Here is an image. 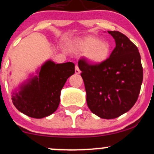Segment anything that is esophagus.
Instances as JSON below:
<instances>
[{"label":"esophagus","instance_id":"1","mask_svg":"<svg viewBox=\"0 0 154 154\" xmlns=\"http://www.w3.org/2000/svg\"><path fill=\"white\" fill-rule=\"evenodd\" d=\"M75 74H80V72H81V71H80V69H79V66H75Z\"/></svg>","mask_w":154,"mask_h":154}]
</instances>
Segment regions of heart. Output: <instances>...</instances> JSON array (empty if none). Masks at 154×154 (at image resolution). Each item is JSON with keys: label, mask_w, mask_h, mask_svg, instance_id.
Here are the masks:
<instances>
[{"label": "heart", "mask_w": 154, "mask_h": 154, "mask_svg": "<svg viewBox=\"0 0 154 154\" xmlns=\"http://www.w3.org/2000/svg\"><path fill=\"white\" fill-rule=\"evenodd\" d=\"M72 47L79 52L83 53L87 61L93 65L105 63L111 55L110 44L100 40L98 37L88 35L74 39Z\"/></svg>", "instance_id": "b5f03b06"}]
</instances>
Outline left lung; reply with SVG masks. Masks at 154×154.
Here are the masks:
<instances>
[{"instance_id": "8db88e82", "label": "left lung", "mask_w": 154, "mask_h": 154, "mask_svg": "<svg viewBox=\"0 0 154 154\" xmlns=\"http://www.w3.org/2000/svg\"><path fill=\"white\" fill-rule=\"evenodd\" d=\"M116 46L100 65L79 61L90 110L103 119H114L132 109L143 81L141 56L135 44L119 31H108Z\"/></svg>"}]
</instances>
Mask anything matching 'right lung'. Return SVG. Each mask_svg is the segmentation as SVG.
<instances>
[{"label":"right lung","mask_w":154,"mask_h":154,"mask_svg":"<svg viewBox=\"0 0 154 154\" xmlns=\"http://www.w3.org/2000/svg\"><path fill=\"white\" fill-rule=\"evenodd\" d=\"M75 73L72 62L55 63L48 60L12 92L15 107L27 116L43 118L58 108L60 91L69 76Z\"/></svg>","instance_id":"add662e5"}]
</instances>
